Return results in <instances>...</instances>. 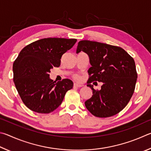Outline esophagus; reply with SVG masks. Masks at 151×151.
<instances>
[{
	"mask_svg": "<svg viewBox=\"0 0 151 151\" xmlns=\"http://www.w3.org/2000/svg\"><path fill=\"white\" fill-rule=\"evenodd\" d=\"M73 86L74 87H76V88H80V87H82V85H81V84H78V83H74Z\"/></svg>",
	"mask_w": 151,
	"mask_h": 151,
	"instance_id": "1",
	"label": "esophagus"
}]
</instances>
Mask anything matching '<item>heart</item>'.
Masks as SVG:
<instances>
[{
	"mask_svg": "<svg viewBox=\"0 0 151 151\" xmlns=\"http://www.w3.org/2000/svg\"><path fill=\"white\" fill-rule=\"evenodd\" d=\"M76 78H77V79H79V78H78V77H76Z\"/></svg>",
	"mask_w": 151,
	"mask_h": 151,
	"instance_id": "1",
	"label": "heart"
}]
</instances>
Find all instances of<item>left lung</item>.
I'll list each match as a JSON object with an SVG mask.
<instances>
[{
	"label": "left lung",
	"mask_w": 151,
	"mask_h": 151,
	"mask_svg": "<svg viewBox=\"0 0 151 151\" xmlns=\"http://www.w3.org/2000/svg\"><path fill=\"white\" fill-rule=\"evenodd\" d=\"M86 53L91 65L88 72L87 86L93 91L85 101L87 109L97 117H109L126 107L134 93L137 79L133 58L120 47L98 42L81 40L76 53ZM92 81L102 82L99 91H95Z\"/></svg>",
	"instance_id": "8db88e82"
}]
</instances>
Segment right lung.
I'll list each match as a JSON object with an SVG mask.
<instances>
[{"mask_svg": "<svg viewBox=\"0 0 151 151\" xmlns=\"http://www.w3.org/2000/svg\"><path fill=\"white\" fill-rule=\"evenodd\" d=\"M76 39L47 38L24 47L13 63L14 83L24 105L39 113H49L60 106L73 88L69 79L55 82L50 78L53 67H59L62 55Z\"/></svg>", "mask_w": 151, "mask_h": 151, "instance_id": "add662e5", "label": "right lung"}]
</instances>
